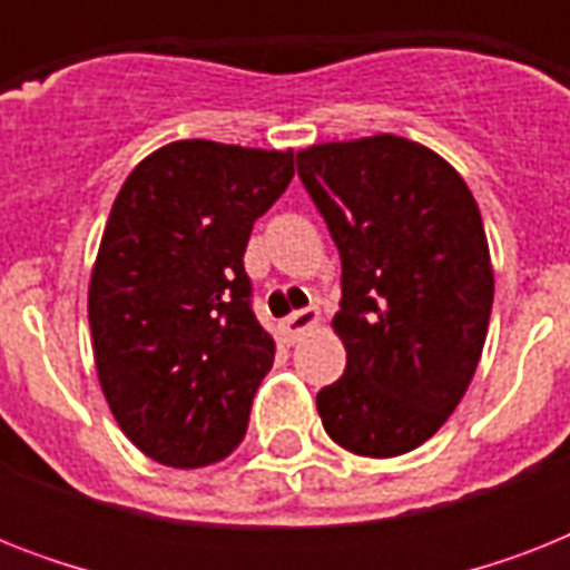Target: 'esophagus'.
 I'll use <instances>...</instances> for the list:
<instances>
[{"mask_svg": "<svg viewBox=\"0 0 570 570\" xmlns=\"http://www.w3.org/2000/svg\"><path fill=\"white\" fill-rule=\"evenodd\" d=\"M320 325V311L316 307H304V311L289 313L284 322H281V331H284L286 343H298V340Z\"/></svg>", "mask_w": 570, "mask_h": 570, "instance_id": "34e87169", "label": "esophagus"}]
</instances>
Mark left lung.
Returning <instances> with one entry per match:
<instances>
[{"label": "left lung", "instance_id": "left-lung-1", "mask_svg": "<svg viewBox=\"0 0 570 570\" xmlns=\"http://www.w3.org/2000/svg\"><path fill=\"white\" fill-rule=\"evenodd\" d=\"M295 163L343 263L331 325L346 373L316 396L322 425L343 450L393 459L450 420L476 373L494 304L482 215L443 156L390 132Z\"/></svg>", "mask_w": 570, "mask_h": 570}]
</instances>
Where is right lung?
I'll return each instance as SVG.
<instances>
[{"instance_id":"obj_1","label":"right lung","mask_w":570,"mask_h":570,"mask_svg":"<svg viewBox=\"0 0 570 570\" xmlns=\"http://www.w3.org/2000/svg\"><path fill=\"white\" fill-rule=\"evenodd\" d=\"M295 174L293 150L189 138L120 186L88 286L102 396L120 432L168 468H206L245 438L275 340L242 257Z\"/></svg>"}]
</instances>
